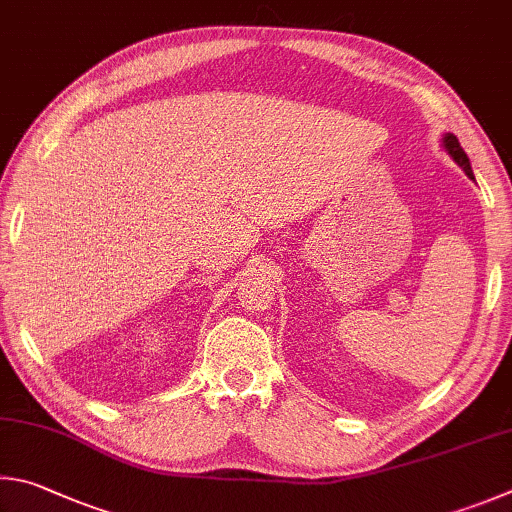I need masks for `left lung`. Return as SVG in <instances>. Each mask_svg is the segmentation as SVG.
<instances>
[{
	"instance_id": "left-lung-1",
	"label": "left lung",
	"mask_w": 512,
	"mask_h": 512,
	"mask_svg": "<svg viewBox=\"0 0 512 512\" xmlns=\"http://www.w3.org/2000/svg\"><path fill=\"white\" fill-rule=\"evenodd\" d=\"M441 143H443V148L447 150V155H450V157L456 161V164H459V166L463 168V173L468 175L470 179H474L472 166H470V159H468V155H465V150L461 148L459 139H456L452 132H445V134H443V139H441Z\"/></svg>"
}]
</instances>
